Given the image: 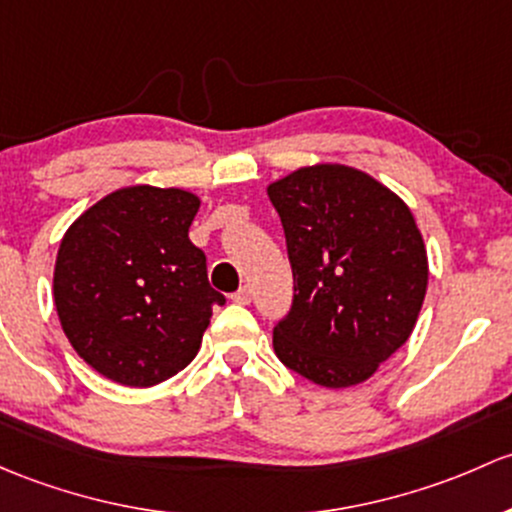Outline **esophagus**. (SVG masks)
I'll use <instances>...</instances> for the list:
<instances>
[{
  "label": "esophagus",
  "mask_w": 512,
  "mask_h": 512,
  "mask_svg": "<svg viewBox=\"0 0 512 512\" xmlns=\"http://www.w3.org/2000/svg\"><path fill=\"white\" fill-rule=\"evenodd\" d=\"M230 299H233L235 304H250V299H252V289L247 287V284H245V287H240L238 292H235L233 297H230Z\"/></svg>",
  "instance_id": "34e87169"
}]
</instances>
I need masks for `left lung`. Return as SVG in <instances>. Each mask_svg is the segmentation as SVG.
<instances>
[{"label":"left lung","mask_w":512,"mask_h":512,"mask_svg":"<svg viewBox=\"0 0 512 512\" xmlns=\"http://www.w3.org/2000/svg\"><path fill=\"white\" fill-rule=\"evenodd\" d=\"M294 274L274 353L324 387L363 383L410 338L427 294V250L410 208L351 166L294 171L267 188Z\"/></svg>","instance_id":"left-lung-1"}]
</instances>
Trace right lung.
Segmentation results:
<instances>
[{
  "instance_id": "obj_1",
  "label": "right lung",
  "mask_w": 512,
  "mask_h": 512,
  "mask_svg": "<svg viewBox=\"0 0 512 512\" xmlns=\"http://www.w3.org/2000/svg\"><path fill=\"white\" fill-rule=\"evenodd\" d=\"M198 201L181 188L129 186L63 235L53 274L58 319L75 353L105 378L149 387L184 370L225 297L188 240Z\"/></svg>"
}]
</instances>
